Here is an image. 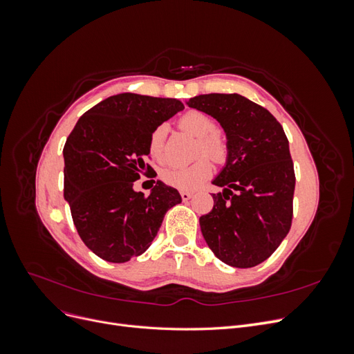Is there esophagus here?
Wrapping results in <instances>:
<instances>
[{"instance_id": "1", "label": "esophagus", "mask_w": 354, "mask_h": 354, "mask_svg": "<svg viewBox=\"0 0 354 354\" xmlns=\"http://www.w3.org/2000/svg\"><path fill=\"white\" fill-rule=\"evenodd\" d=\"M180 195H181V199L183 201H189L192 196H194V194H190V192H180Z\"/></svg>"}]
</instances>
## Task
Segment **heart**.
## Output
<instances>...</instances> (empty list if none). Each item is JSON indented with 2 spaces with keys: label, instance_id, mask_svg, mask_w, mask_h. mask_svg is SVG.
<instances>
[{
  "label": "heart",
  "instance_id": "1",
  "mask_svg": "<svg viewBox=\"0 0 354 354\" xmlns=\"http://www.w3.org/2000/svg\"><path fill=\"white\" fill-rule=\"evenodd\" d=\"M180 127L199 138L198 155H208L214 160H223L227 155L224 137L216 131V121L201 111H189L180 118ZM167 127L159 125L149 140V151L155 159H162ZM212 173V165L207 158H201L190 165H173L162 171V178L169 186L181 190L196 189Z\"/></svg>",
  "mask_w": 354,
  "mask_h": 354
}]
</instances>
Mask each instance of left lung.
<instances>
[{
    "label": "left lung",
    "mask_w": 354,
    "mask_h": 354,
    "mask_svg": "<svg viewBox=\"0 0 354 354\" xmlns=\"http://www.w3.org/2000/svg\"><path fill=\"white\" fill-rule=\"evenodd\" d=\"M189 108L212 116L226 134L227 155L212 185V209L199 218L218 260L248 269L276 251L292 221L294 164L282 125L241 94H201Z\"/></svg>",
    "instance_id": "1"
}]
</instances>
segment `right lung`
Listing matches in <instances>:
<instances>
[{"label":"right lung","instance_id":"right-lung-1","mask_svg":"<svg viewBox=\"0 0 354 354\" xmlns=\"http://www.w3.org/2000/svg\"><path fill=\"white\" fill-rule=\"evenodd\" d=\"M183 109L177 99L121 93L93 106L69 134L63 196L82 242L100 259L125 263L142 255L167 211L181 202L160 180L149 196L134 190V181L146 168L152 133Z\"/></svg>","mask_w":354,"mask_h":354}]
</instances>
